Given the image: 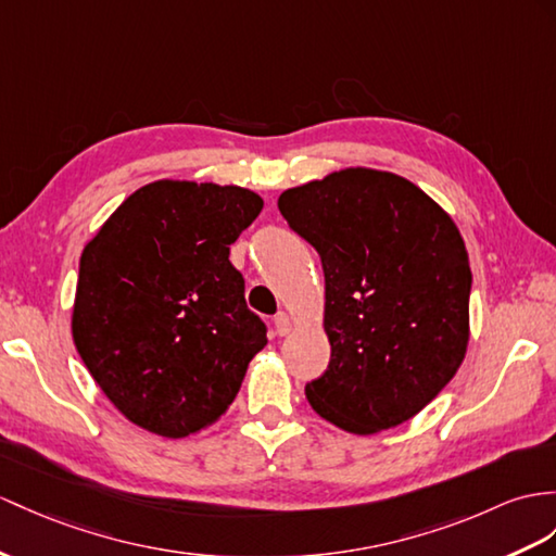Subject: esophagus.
<instances>
[{"instance_id":"1","label":"esophagus","mask_w":556,"mask_h":556,"mask_svg":"<svg viewBox=\"0 0 556 556\" xmlns=\"http://www.w3.org/2000/svg\"><path fill=\"white\" fill-rule=\"evenodd\" d=\"M274 323H276V332L278 334L286 337V334L292 332V318L286 314V311H280V314H276Z\"/></svg>"}]
</instances>
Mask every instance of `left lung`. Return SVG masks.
Listing matches in <instances>:
<instances>
[{
	"label": "left lung",
	"mask_w": 556,
	"mask_h": 556,
	"mask_svg": "<svg viewBox=\"0 0 556 556\" xmlns=\"http://www.w3.org/2000/svg\"><path fill=\"white\" fill-rule=\"evenodd\" d=\"M278 210L320 254L330 363L306 384L358 437L403 425L467 354L471 270L451 214L399 174L346 167L288 188Z\"/></svg>",
	"instance_id": "obj_1"
}]
</instances>
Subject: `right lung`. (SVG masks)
<instances>
[{
    "mask_svg": "<svg viewBox=\"0 0 556 556\" xmlns=\"http://www.w3.org/2000/svg\"><path fill=\"white\" fill-rule=\"evenodd\" d=\"M262 207L240 186L160 179L85 245L73 340L129 422L184 439L233 403L268 340L228 254Z\"/></svg>",
    "mask_w": 556,
    "mask_h": 556,
    "instance_id": "add662e5",
    "label": "right lung"
}]
</instances>
